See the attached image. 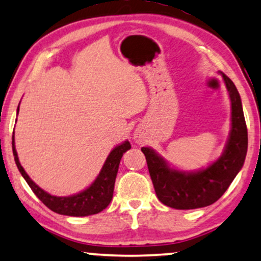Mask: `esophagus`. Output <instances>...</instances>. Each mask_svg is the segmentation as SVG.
<instances>
[{"instance_id": "1", "label": "esophagus", "mask_w": 261, "mask_h": 261, "mask_svg": "<svg viewBox=\"0 0 261 261\" xmlns=\"http://www.w3.org/2000/svg\"><path fill=\"white\" fill-rule=\"evenodd\" d=\"M135 141H136L137 143H142V141H143V137H142L140 134H135Z\"/></svg>"}]
</instances>
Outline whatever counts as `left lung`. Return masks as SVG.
<instances>
[{"label":"left lung","mask_w":261,"mask_h":261,"mask_svg":"<svg viewBox=\"0 0 261 261\" xmlns=\"http://www.w3.org/2000/svg\"><path fill=\"white\" fill-rule=\"evenodd\" d=\"M221 74L231 102V130L223 154L216 161L199 171L184 172L172 168L151 148H142L156 196L173 209L191 210L214 204L244 166L248 135L241 98L231 80Z\"/></svg>","instance_id":"8db88e82"}]
</instances>
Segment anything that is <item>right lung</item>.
<instances>
[{"label":"right lung","instance_id":"1","mask_svg":"<svg viewBox=\"0 0 261 261\" xmlns=\"http://www.w3.org/2000/svg\"><path fill=\"white\" fill-rule=\"evenodd\" d=\"M17 112H19V107H17ZM13 154L14 160L17 166L23 179L29 184L31 190L33 191L34 194L43 201L48 209L57 213L60 215H65V216H89V215H95L106 209L109 206L113 197L114 182H116L118 168H119V163L121 156L126 150L131 148V144L128 141H125L123 143L117 145L110 155L107 156L105 163H103L101 171L99 175L96 176L94 182L86 190L81 191L80 193L72 194L68 197H57L52 196V194L45 192L43 189H40L32 179L30 178L29 174L20 165L19 158H17V152L15 149V142H14L13 135Z\"/></svg>","mask_w":261,"mask_h":261}]
</instances>
